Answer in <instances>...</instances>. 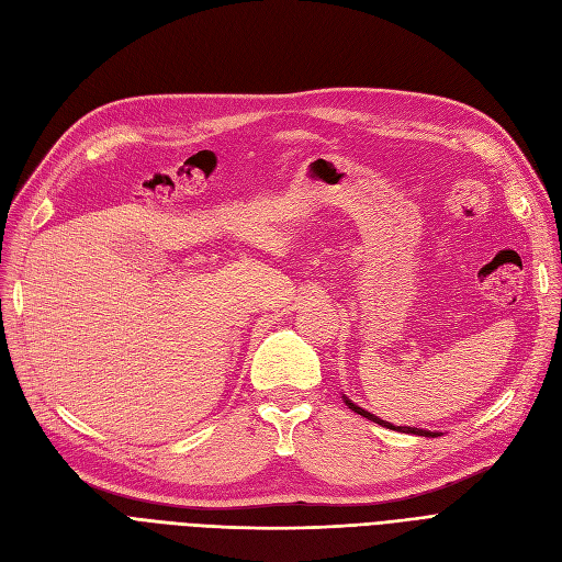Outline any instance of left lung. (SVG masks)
<instances>
[{
	"label": "left lung",
	"mask_w": 562,
	"mask_h": 562,
	"mask_svg": "<svg viewBox=\"0 0 562 562\" xmlns=\"http://www.w3.org/2000/svg\"><path fill=\"white\" fill-rule=\"evenodd\" d=\"M342 400H346V404H348V408H352L355 413H359V415H364L367 420H371V423H378V425H383V427H387V429H402V431H406V434H418V437H441V431H427V429H418V427H396V425H392V423H385V420H380L378 415H373V413H369V411H364V408H359L357 404H352L348 396H342Z\"/></svg>",
	"instance_id": "left-lung-1"
}]
</instances>
